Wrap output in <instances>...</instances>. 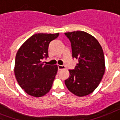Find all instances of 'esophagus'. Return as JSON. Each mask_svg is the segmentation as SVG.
<instances>
[{"label": "esophagus", "mask_w": 120, "mask_h": 120, "mask_svg": "<svg viewBox=\"0 0 120 120\" xmlns=\"http://www.w3.org/2000/svg\"><path fill=\"white\" fill-rule=\"evenodd\" d=\"M65 68L66 67L64 65H58V69H59V71L63 69H65Z\"/></svg>", "instance_id": "34e87169"}]
</instances>
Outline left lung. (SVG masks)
<instances>
[{
  "mask_svg": "<svg viewBox=\"0 0 120 120\" xmlns=\"http://www.w3.org/2000/svg\"><path fill=\"white\" fill-rule=\"evenodd\" d=\"M71 42L72 58L79 61L74 69L69 70V77L64 80L68 90L79 97L92 93L105 74V56L95 38L84 31L64 33Z\"/></svg>",
  "mask_w": 120,
  "mask_h": 120,
  "instance_id": "left-lung-1",
  "label": "left lung"
}]
</instances>
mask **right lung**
Masks as SVG:
<instances>
[{"label": "right lung", "mask_w": 120, "mask_h": 120, "mask_svg": "<svg viewBox=\"0 0 120 120\" xmlns=\"http://www.w3.org/2000/svg\"><path fill=\"white\" fill-rule=\"evenodd\" d=\"M59 33H38L32 35L21 46L15 59L14 74L20 86L28 95L35 97L45 95L52 86L58 67L43 64L48 57L50 42Z\"/></svg>", "instance_id": "right-lung-1"}]
</instances>
